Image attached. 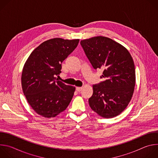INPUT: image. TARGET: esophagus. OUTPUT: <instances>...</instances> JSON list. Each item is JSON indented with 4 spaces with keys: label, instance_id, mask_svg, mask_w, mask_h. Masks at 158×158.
I'll list each match as a JSON object with an SVG mask.
<instances>
[{
    "label": "esophagus",
    "instance_id": "34e87169",
    "mask_svg": "<svg viewBox=\"0 0 158 158\" xmlns=\"http://www.w3.org/2000/svg\"><path fill=\"white\" fill-rule=\"evenodd\" d=\"M82 87H76V90L78 92H81L82 91Z\"/></svg>",
    "mask_w": 158,
    "mask_h": 158
}]
</instances>
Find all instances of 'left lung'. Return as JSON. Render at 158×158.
<instances>
[{
  "instance_id": "left-lung-1",
  "label": "left lung",
  "mask_w": 158,
  "mask_h": 158,
  "mask_svg": "<svg viewBox=\"0 0 158 158\" xmlns=\"http://www.w3.org/2000/svg\"><path fill=\"white\" fill-rule=\"evenodd\" d=\"M81 45L94 68L104 70V81L93 85L90 107L104 118L120 114L132 98L136 82L132 56L121 44L106 37L82 40Z\"/></svg>"
}]
</instances>
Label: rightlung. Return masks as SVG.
<instances>
[{
	"mask_svg": "<svg viewBox=\"0 0 158 158\" xmlns=\"http://www.w3.org/2000/svg\"><path fill=\"white\" fill-rule=\"evenodd\" d=\"M79 39L54 38L42 42L30 54L21 76L24 94L34 111L44 118H54L66 109L75 87L56 77L61 64L77 46Z\"/></svg>",
	"mask_w": 158,
	"mask_h": 158,
	"instance_id": "obj_1",
	"label": "right lung"
}]
</instances>
